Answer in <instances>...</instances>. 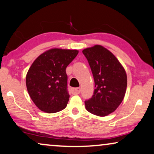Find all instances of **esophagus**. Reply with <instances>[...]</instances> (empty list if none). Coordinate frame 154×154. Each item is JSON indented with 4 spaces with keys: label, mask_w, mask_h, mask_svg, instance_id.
I'll list each match as a JSON object with an SVG mask.
<instances>
[{
    "label": "esophagus",
    "mask_w": 154,
    "mask_h": 154,
    "mask_svg": "<svg viewBox=\"0 0 154 154\" xmlns=\"http://www.w3.org/2000/svg\"><path fill=\"white\" fill-rule=\"evenodd\" d=\"M81 91V89L79 87H77V88L72 89V93L74 94H79Z\"/></svg>",
    "instance_id": "obj_1"
}]
</instances>
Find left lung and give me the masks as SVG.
<instances>
[{"label": "left lung", "mask_w": 154, "mask_h": 154, "mask_svg": "<svg viewBox=\"0 0 154 154\" xmlns=\"http://www.w3.org/2000/svg\"><path fill=\"white\" fill-rule=\"evenodd\" d=\"M94 80L93 96L85 101L89 112L105 116L114 112L125 96L127 77L115 56L100 45L83 50Z\"/></svg>", "instance_id": "1"}]
</instances>
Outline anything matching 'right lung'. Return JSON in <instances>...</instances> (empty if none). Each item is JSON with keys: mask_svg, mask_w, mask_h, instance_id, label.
I'll return each instance as SVG.
<instances>
[{"mask_svg": "<svg viewBox=\"0 0 154 154\" xmlns=\"http://www.w3.org/2000/svg\"><path fill=\"white\" fill-rule=\"evenodd\" d=\"M78 52L53 48L32 64L26 75V87L31 100L41 111L55 113L66 107L69 98L66 68Z\"/></svg>", "mask_w": 154, "mask_h": 154, "instance_id": "add662e5", "label": "right lung"}]
</instances>
